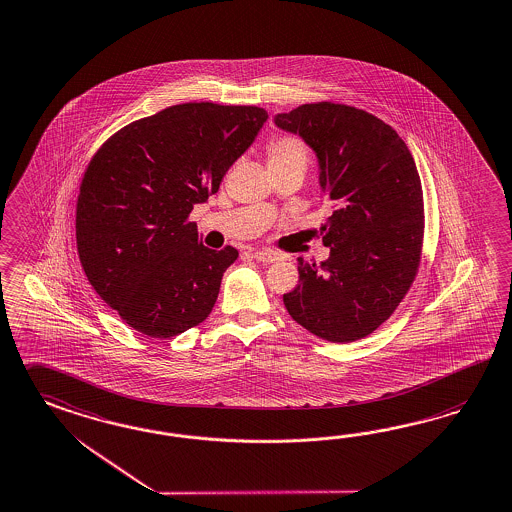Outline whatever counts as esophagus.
I'll list each match as a JSON object with an SVG mask.
<instances>
[{
    "mask_svg": "<svg viewBox=\"0 0 512 512\" xmlns=\"http://www.w3.org/2000/svg\"><path fill=\"white\" fill-rule=\"evenodd\" d=\"M252 258L258 260V262H276V260H278V254L271 252V250H254V252H252Z\"/></svg>",
    "mask_w": 512,
    "mask_h": 512,
    "instance_id": "esophagus-1",
    "label": "esophagus"
}]
</instances>
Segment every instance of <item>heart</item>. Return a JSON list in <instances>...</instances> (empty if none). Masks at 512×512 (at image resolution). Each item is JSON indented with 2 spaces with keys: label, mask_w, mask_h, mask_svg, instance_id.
Instances as JSON below:
<instances>
[{
  "label": "heart",
  "mask_w": 512,
  "mask_h": 512,
  "mask_svg": "<svg viewBox=\"0 0 512 512\" xmlns=\"http://www.w3.org/2000/svg\"><path fill=\"white\" fill-rule=\"evenodd\" d=\"M306 158H308L306 146L295 137H280L269 145V163H286V161L306 163Z\"/></svg>",
  "instance_id": "heart-1"
}]
</instances>
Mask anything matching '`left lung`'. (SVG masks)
I'll use <instances>...</instances> for the list:
<instances>
[{
    "mask_svg": "<svg viewBox=\"0 0 512 512\" xmlns=\"http://www.w3.org/2000/svg\"><path fill=\"white\" fill-rule=\"evenodd\" d=\"M282 132L314 150L319 187L332 204L325 262L299 258L289 315L332 343L360 340L394 314L420 263L423 193L405 141L349 105L304 104L275 115Z\"/></svg>",
    "mask_w": 512,
    "mask_h": 512,
    "instance_id": "left-lung-1",
    "label": "left lung"
}]
</instances>
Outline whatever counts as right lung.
Returning a JSON list of instances; mask_svg holds the SVG:
<instances>
[{
	"instance_id": "add662e5",
	"label": "right lung",
	"mask_w": 512,
	"mask_h": 512,
	"mask_svg": "<svg viewBox=\"0 0 512 512\" xmlns=\"http://www.w3.org/2000/svg\"><path fill=\"white\" fill-rule=\"evenodd\" d=\"M265 120L254 105H172L109 137L89 163L76 208L79 262L141 334L172 338L213 310L237 250L204 247L187 217L219 191Z\"/></svg>"
}]
</instances>
